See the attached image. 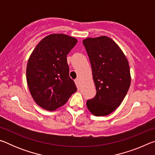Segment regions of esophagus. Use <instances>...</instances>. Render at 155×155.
Instances as JSON below:
<instances>
[{
    "mask_svg": "<svg viewBox=\"0 0 155 155\" xmlns=\"http://www.w3.org/2000/svg\"><path fill=\"white\" fill-rule=\"evenodd\" d=\"M74 82H75L76 85H77V88L79 89V81H78V78H76V79L74 80Z\"/></svg>",
    "mask_w": 155,
    "mask_h": 155,
    "instance_id": "34e87169",
    "label": "esophagus"
}]
</instances>
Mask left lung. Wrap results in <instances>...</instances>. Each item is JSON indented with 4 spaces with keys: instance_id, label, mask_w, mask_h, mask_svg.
I'll list each match as a JSON object with an SVG mask.
<instances>
[{
    "instance_id": "left-lung-1",
    "label": "left lung",
    "mask_w": 155,
    "mask_h": 155,
    "mask_svg": "<svg viewBox=\"0 0 155 155\" xmlns=\"http://www.w3.org/2000/svg\"><path fill=\"white\" fill-rule=\"evenodd\" d=\"M92 70L96 94L86 103L96 116H104L118 107L130 84L127 59L115 41L107 36L83 41Z\"/></svg>"
}]
</instances>
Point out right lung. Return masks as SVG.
Listing matches in <instances>:
<instances>
[{"instance_id":"right-lung-1","label":"right lung","mask_w":155,"mask_h":155,"mask_svg":"<svg viewBox=\"0 0 155 155\" xmlns=\"http://www.w3.org/2000/svg\"><path fill=\"white\" fill-rule=\"evenodd\" d=\"M77 40L64 34L46 36L34 49L27 66V84L35 103L48 111L66 103L77 88L69 77L67 54Z\"/></svg>"}]
</instances>
